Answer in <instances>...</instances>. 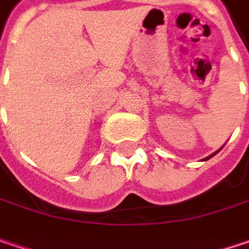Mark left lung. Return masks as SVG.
<instances>
[{"mask_svg": "<svg viewBox=\"0 0 249 249\" xmlns=\"http://www.w3.org/2000/svg\"><path fill=\"white\" fill-rule=\"evenodd\" d=\"M214 154H215V153H214ZM214 154H211V156H210V157H213V156H214ZM210 157H207V159H205V160H208V159H210Z\"/></svg>", "mask_w": 249, "mask_h": 249, "instance_id": "obj_1", "label": "left lung"}]
</instances>
